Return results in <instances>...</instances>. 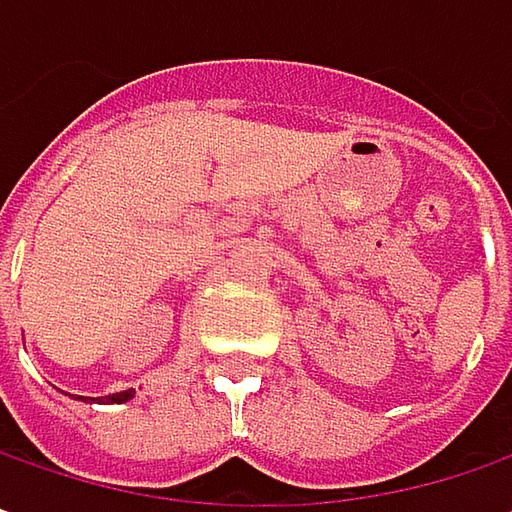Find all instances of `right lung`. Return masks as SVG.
Here are the masks:
<instances>
[{"label": "right lung", "mask_w": 512, "mask_h": 512, "mask_svg": "<svg viewBox=\"0 0 512 512\" xmlns=\"http://www.w3.org/2000/svg\"><path fill=\"white\" fill-rule=\"evenodd\" d=\"M133 397H135V391L130 388V391H118V394H110V397H101V402H118V405H121V402H130ZM76 399L87 402V399H93V397H76Z\"/></svg>", "instance_id": "1"}]
</instances>
